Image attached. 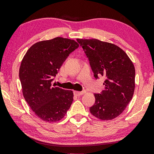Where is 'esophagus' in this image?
Segmentation results:
<instances>
[{
	"label": "esophagus",
	"instance_id": "obj_1",
	"mask_svg": "<svg viewBox=\"0 0 154 154\" xmlns=\"http://www.w3.org/2000/svg\"><path fill=\"white\" fill-rule=\"evenodd\" d=\"M85 93V91H81V92L74 91V94L76 96H81V95H83V94H84Z\"/></svg>",
	"mask_w": 154,
	"mask_h": 154
}]
</instances>
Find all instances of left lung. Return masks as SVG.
I'll return each mask as SVG.
<instances>
[{
  "label": "left lung",
  "mask_w": 154,
  "mask_h": 154,
  "mask_svg": "<svg viewBox=\"0 0 154 154\" xmlns=\"http://www.w3.org/2000/svg\"><path fill=\"white\" fill-rule=\"evenodd\" d=\"M90 62L95 79L104 76V90L94 94L90 108L94 116L112 120L123 113L131 101L135 87V69L128 54L119 46L97 39H76Z\"/></svg>",
  "instance_id": "obj_1"
}]
</instances>
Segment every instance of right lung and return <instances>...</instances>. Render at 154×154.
<instances>
[{
	"instance_id": "obj_1",
	"label": "right lung",
	"mask_w": 154,
	"mask_h": 154,
	"mask_svg": "<svg viewBox=\"0 0 154 154\" xmlns=\"http://www.w3.org/2000/svg\"><path fill=\"white\" fill-rule=\"evenodd\" d=\"M79 46L73 40L57 37L33 44L23 58L19 73L23 95L35 114L44 121H60L72 104L73 91L53 87L51 83Z\"/></svg>"
}]
</instances>
